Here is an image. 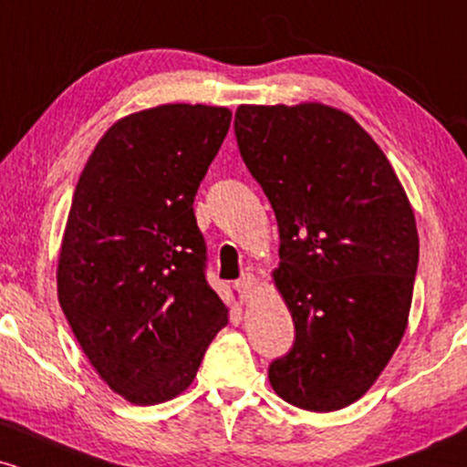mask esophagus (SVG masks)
Instances as JSON below:
<instances>
[{
    "label": "esophagus",
    "mask_w": 467,
    "mask_h": 467,
    "mask_svg": "<svg viewBox=\"0 0 467 467\" xmlns=\"http://www.w3.org/2000/svg\"><path fill=\"white\" fill-rule=\"evenodd\" d=\"M234 287L241 292V298H244V301H248V298H252V294L256 292V287H259V278L252 276V275H245V276H241L237 283H234Z\"/></svg>",
    "instance_id": "obj_1"
}]
</instances>
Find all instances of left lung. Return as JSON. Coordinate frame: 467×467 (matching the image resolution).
Returning a JSON list of instances; mask_svg holds the SVG:
<instances>
[{
	"instance_id": "1",
	"label": "left lung",
	"mask_w": 467,
	"mask_h": 467,
	"mask_svg": "<svg viewBox=\"0 0 467 467\" xmlns=\"http://www.w3.org/2000/svg\"><path fill=\"white\" fill-rule=\"evenodd\" d=\"M234 133L275 208L272 276L296 329L270 384L303 410H340L373 387L409 327L415 213L378 142L336 107L239 105Z\"/></svg>"
}]
</instances>
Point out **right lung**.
<instances>
[{"mask_svg":"<svg viewBox=\"0 0 467 467\" xmlns=\"http://www.w3.org/2000/svg\"><path fill=\"white\" fill-rule=\"evenodd\" d=\"M233 111L158 105L114 122L80 173L57 289L80 349L114 393L162 404L191 387L228 325L206 283L192 202Z\"/></svg>","mask_w":467,"mask_h":467,"instance_id":"obj_1","label":"right lung"}]
</instances>
